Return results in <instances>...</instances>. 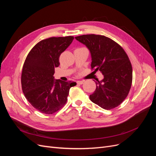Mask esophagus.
Wrapping results in <instances>:
<instances>
[{"instance_id":"1","label":"esophagus","mask_w":156,"mask_h":156,"mask_svg":"<svg viewBox=\"0 0 156 156\" xmlns=\"http://www.w3.org/2000/svg\"><path fill=\"white\" fill-rule=\"evenodd\" d=\"M84 83V81H77V83L79 84H82Z\"/></svg>"}]
</instances>
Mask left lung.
I'll return each instance as SVG.
<instances>
[{
  "label": "left lung",
  "mask_w": 156,
  "mask_h": 156,
  "mask_svg": "<svg viewBox=\"0 0 156 156\" xmlns=\"http://www.w3.org/2000/svg\"><path fill=\"white\" fill-rule=\"evenodd\" d=\"M75 38L90 51L94 72L99 70L103 75V80L96 82L90 100L106 110L119 106L128 95L132 83V66L126 52L104 36L87 34Z\"/></svg>",
  "instance_id": "left-lung-1"
}]
</instances>
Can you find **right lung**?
Instances as JSON below:
<instances>
[{
    "label": "right lung",
    "mask_w": 156,
    "mask_h": 156,
    "mask_svg": "<svg viewBox=\"0 0 156 156\" xmlns=\"http://www.w3.org/2000/svg\"><path fill=\"white\" fill-rule=\"evenodd\" d=\"M73 36L52 37L37 43L27 55L21 74L23 92L27 100L40 112L53 114L67 101L75 82L63 81L53 77L60 64V54L72 44Z\"/></svg>",
    "instance_id": "right-lung-1"
}]
</instances>
